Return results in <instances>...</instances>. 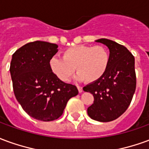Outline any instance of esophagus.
<instances>
[{
    "instance_id": "obj_1",
    "label": "esophagus",
    "mask_w": 149,
    "mask_h": 149,
    "mask_svg": "<svg viewBox=\"0 0 149 149\" xmlns=\"http://www.w3.org/2000/svg\"><path fill=\"white\" fill-rule=\"evenodd\" d=\"M78 91H79V93H82L83 92V88L81 87V86H77Z\"/></svg>"
}]
</instances>
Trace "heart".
I'll use <instances>...</instances> for the list:
<instances>
[{
    "label": "heart",
    "mask_w": 149,
    "mask_h": 149,
    "mask_svg": "<svg viewBox=\"0 0 149 149\" xmlns=\"http://www.w3.org/2000/svg\"><path fill=\"white\" fill-rule=\"evenodd\" d=\"M109 61V51L105 46L77 45L65 49L62 58L52 57L49 67L64 82L70 81L76 70L80 80L93 83L106 72Z\"/></svg>",
    "instance_id": "b5f03b06"
}]
</instances>
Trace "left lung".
<instances>
[{
    "label": "left lung",
    "mask_w": 149,
    "mask_h": 149,
    "mask_svg": "<svg viewBox=\"0 0 149 149\" xmlns=\"http://www.w3.org/2000/svg\"><path fill=\"white\" fill-rule=\"evenodd\" d=\"M109 49L110 61L102 77L83 88L93 95L88 115L95 120L109 122L127 110L136 87L135 58L127 48L109 39H99Z\"/></svg>",
    "instance_id": "left-lung-1"
}]
</instances>
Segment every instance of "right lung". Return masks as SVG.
I'll use <instances>...</instances> for the list:
<instances>
[{
	"label": "right lung",
	"instance_id": "right-lung-1",
	"mask_svg": "<svg viewBox=\"0 0 149 149\" xmlns=\"http://www.w3.org/2000/svg\"><path fill=\"white\" fill-rule=\"evenodd\" d=\"M57 47L40 40L28 43L13 53L10 64L15 97L28 115L41 121L58 119L78 94L77 88L61 81L49 67Z\"/></svg>",
	"mask_w": 149,
	"mask_h": 149
}]
</instances>
